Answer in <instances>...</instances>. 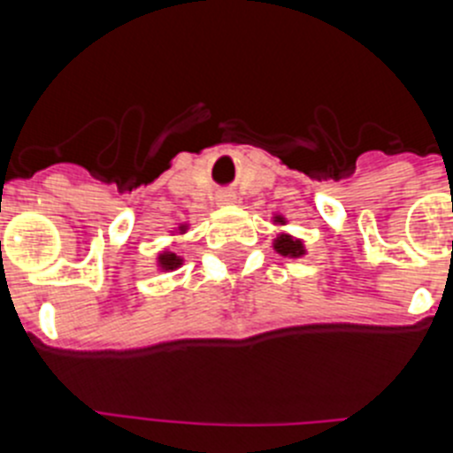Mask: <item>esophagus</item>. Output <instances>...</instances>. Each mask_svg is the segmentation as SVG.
I'll return each instance as SVG.
<instances>
[{"label": "esophagus", "instance_id": "esophagus-1", "mask_svg": "<svg viewBox=\"0 0 453 453\" xmlns=\"http://www.w3.org/2000/svg\"><path fill=\"white\" fill-rule=\"evenodd\" d=\"M229 203H235L234 192H219L218 195V206H229Z\"/></svg>", "mask_w": 453, "mask_h": 453}]
</instances>
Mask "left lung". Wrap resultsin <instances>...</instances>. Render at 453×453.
Returning a JSON list of instances; mask_svg holds the SVG:
<instances>
[{
    "label": "left lung",
    "mask_w": 453,
    "mask_h": 453,
    "mask_svg": "<svg viewBox=\"0 0 453 453\" xmlns=\"http://www.w3.org/2000/svg\"><path fill=\"white\" fill-rule=\"evenodd\" d=\"M274 224H286V219H283L281 215H276ZM274 250L279 251L281 256H290V258H299V256L306 254V250H303V245H302V240L292 238V235H288V234L276 235Z\"/></svg>",
    "instance_id": "obj_1"
}]
</instances>
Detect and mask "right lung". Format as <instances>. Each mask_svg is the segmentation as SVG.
Wrapping results in <instances>:
<instances>
[{
  "mask_svg": "<svg viewBox=\"0 0 453 453\" xmlns=\"http://www.w3.org/2000/svg\"><path fill=\"white\" fill-rule=\"evenodd\" d=\"M179 231H186V226H179ZM183 258H179L174 251H163V254H158V267L165 272H172V270H177V267H181Z\"/></svg>",
  "mask_w": 453,
  "mask_h": 453,
  "instance_id": "add662e5",
  "label": "right lung"
}]
</instances>
